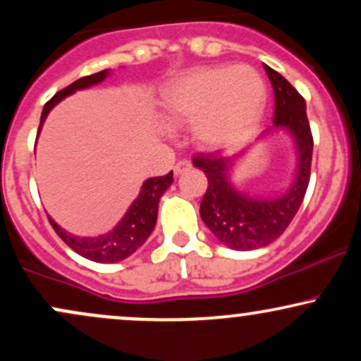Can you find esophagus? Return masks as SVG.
<instances>
[{
	"label": "esophagus",
	"mask_w": 361,
	"mask_h": 361,
	"mask_svg": "<svg viewBox=\"0 0 361 361\" xmlns=\"http://www.w3.org/2000/svg\"><path fill=\"white\" fill-rule=\"evenodd\" d=\"M190 168H192V163H190V161H186V159H181V161H178V163L175 164L173 171H175V175L178 176V175H181V173L188 171Z\"/></svg>",
	"instance_id": "esophagus-1"
}]
</instances>
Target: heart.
I'll use <instances>...</instances> for the list:
<instances>
[{"label": "heart", "instance_id": "1", "mask_svg": "<svg viewBox=\"0 0 361 361\" xmlns=\"http://www.w3.org/2000/svg\"><path fill=\"white\" fill-rule=\"evenodd\" d=\"M267 105V85L247 66L197 68L164 90L169 122L190 123L209 147L233 146L255 130Z\"/></svg>", "mask_w": 361, "mask_h": 361}]
</instances>
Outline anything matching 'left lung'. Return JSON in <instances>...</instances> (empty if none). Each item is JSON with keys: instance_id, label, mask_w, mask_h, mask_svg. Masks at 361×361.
<instances>
[{"instance_id": "left-lung-1", "label": "left lung", "mask_w": 361, "mask_h": 361, "mask_svg": "<svg viewBox=\"0 0 361 361\" xmlns=\"http://www.w3.org/2000/svg\"><path fill=\"white\" fill-rule=\"evenodd\" d=\"M275 93L273 127L285 128L295 139L299 152L297 175L290 188L280 197H247L231 185V159L217 152H198L193 164L204 169L209 186L202 198L200 217L215 238L231 250L250 251L268 246L285 233L302 205L310 180L312 163V132L305 111V100L290 82L264 64Z\"/></svg>"}]
</instances>
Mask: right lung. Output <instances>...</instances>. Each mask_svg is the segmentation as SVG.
Segmentation results:
<instances>
[{
    "mask_svg": "<svg viewBox=\"0 0 361 361\" xmlns=\"http://www.w3.org/2000/svg\"><path fill=\"white\" fill-rule=\"evenodd\" d=\"M109 76V69L100 73L90 74V76L80 78L78 81L71 82L68 88L61 90L59 93H56L54 97L44 105L42 117H40V126L39 132L42 128L44 120L47 118L49 111L59 103L62 98H66L68 94L74 93L76 90H85L90 86L98 85L105 78ZM173 183V171H169L164 176H156L149 178L147 181H144L142 188H140L139 197L135 198L134 204L128 207L127 214L123 215L122 221L118 222V226L114 231H110L109 234L98 235V238H78L66 233L64 229H61L56 222L49 217V222L54 227L57 235L71 247L73 251H76L78 255H81L82 258H88L91 261H97V263H115V261L126 259L127 256H130L132 252H135L147 241L149 234L154 229L156 221H157V205H159V198Z\"/></svg>",
    "mask_w": 361,
    "mask_h": 361,
    "instance_id": "1",
    "label": "right lung"
}]
</instances>
